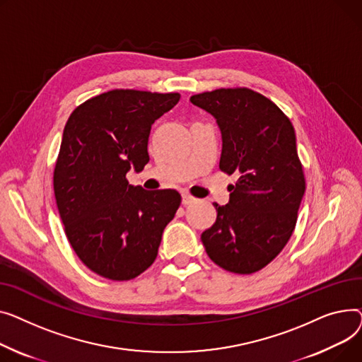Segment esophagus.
Here are the masks:
<instances>
[{
    "instance_id": "obj_1",
    "label": "esophagus",
    "mask_w": 362,
    "mask_h": 362,
    "mask_svg": "<svg viewBox=\"0 0 362 362\" xmlns=\"http://www.w3.org/2000/svg\"><path fill=\"white\" fill-rule=\"evenodd\" d=\"M194 202H196V199H194L193 196H189V194H182V204H184V206H188V204L194 203Z\"/></svg>"
}]
</instances>
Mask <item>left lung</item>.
I'll return each mask as SVG.
<instances>
[{
  "label": "left lung",
  "mask_w": 362,
  "mask_h": 362,
  "mask_svg": "<svg viewBox=\"0 0 362 362\" xmlns=\"http://www.w3.org/2000/svg\"><path fill=\"white\" fill-rule=\"evenodd\" d=\"M215 117L222 134L221 171L237 174L229 202L202 233L211 262L250 274L284 250L305 191L303 165L289 118L266 96L247 88L216 89L189 98Z\"/></svg>",
  "instance_id": "obj_1"
}]
</instances>
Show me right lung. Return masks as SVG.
Segmentation results:
<instances>
[{
  "label": "right lung",
  "instance_id": "right-lung-1",
  "mask_svg": "<svg viewBox=\"0 0 362 362\" xmlns=\"http://www.w3.org/2000/svg\"><path fill=\"white\" fill-rule=\"evenodd\" d=\"M180 98L115 89L78 105L64 127L57 207L77 257L102 278L130 281L151 267L181 204L175 189L147 191L125 178L148 162L152 124Z\"/></svg>",
  "mask_w": 362,
  "mask_h": 362
}]
</instances>
